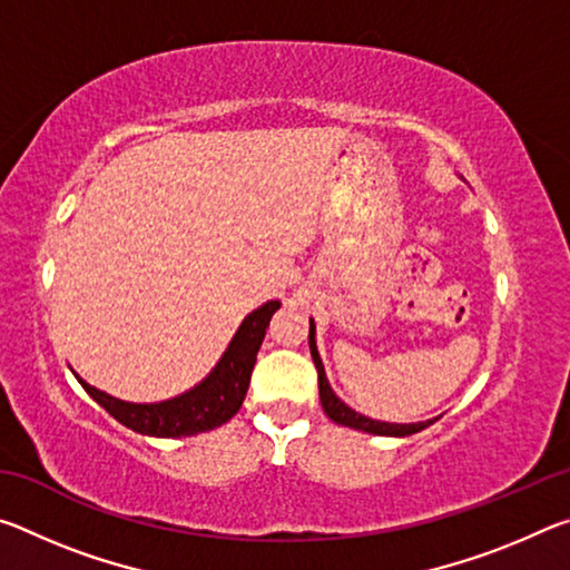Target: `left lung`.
<instances>
[{
	"label": "left lung",
	"mask_w": 570,
	"mask_h": 570,
	"mask_svg": "<svg viewBox=\"0 0 570 570\" xmlns=\"http://www.w3.org/2000/svg\"><path fill=\"white\" fill-rule=\"evenodd\" d=\"M308 350H312V360L316 364V372H320V400H322V407L326 412V417L334 420L336 424H344V428H352V430L370 432V435L407 438V435H414V432L430 428L432 422H438V417H435V420H428V422L394 424V422L370 420V417H364V414L354 412L352 407H346V404L340 397H336L334 390L330 387V380H326L322 356H320V352H316V326H314V322H308Z\"/></svg>",
	"instance_id": "obj_1"
}]
</instances>
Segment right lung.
<instances>
[{
	"instance_id": "right-lung-1",
	"label": "right lung",
	"mask_w": 570,
	"mask_h": 570,
	"mask_svg": "<svg viewBox=\"0 0 570 570\" xmlns=\"http://www.w3.org/2000/svg\"><path fill=\"white\" fill-rule=\"evenodd\" d=\"M282 306L278 302H266L250 312L244 322H240L238 332L230 340L228 350L220 356L214 372L196 384V387L178 394V397L166 402L153 404H135L122 402L118 397H110L108 392H100L90 387L82 377L77 382L82 384L85 392L108 410L115 420L132 432L150 438H190L198 432L216 430L220 424L228 422L244 404L250 372H254L256 354L262 350V342L268 330V322L276 308Z\"/></svg>"
}]
</instances>
